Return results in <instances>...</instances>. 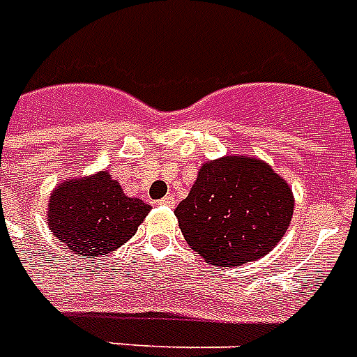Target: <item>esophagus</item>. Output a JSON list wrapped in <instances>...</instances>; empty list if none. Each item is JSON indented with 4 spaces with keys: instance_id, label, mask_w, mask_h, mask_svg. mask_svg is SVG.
I'll use <instances>...</instances> for the list:
<instances>
[{
    "instance_id": "34e87169",
    "label": "esophagus",
    "mask_w": 357,
    "mask_h": 357,
    "mask_svg": "<svg viewBox=\"0 0 357 357\" xmlns=\"http://www.w3.org/2000/svg\"><path fill=\"white\" fill-rule=\"evenodd\" d=\"M158 202H160L162 206H174V202H176V201H174L170 195H168V197H164V199H160Z\"/></svg>"
}]
</instances>
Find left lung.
I'll return each mask as SVG.
<instances>
[{
	"label": "left lung",
	"instance_id": "left-lung-1",
	"mask_svg": "<svg viewBox=\"0 0 357 357\" xmlns=\"http://www.w3.org/2000/svg\"><path fill=\"white\" fill-rule=\"evenodd\" d=\"M292 208L291 187L268 164L224 156L202 166L176 218L206 264L229 268L268 255L291 224Z\"/></svg>",
	"mask_w": 357,
	"mask_h": 357
}]
</instances>
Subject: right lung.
<instances>
[{
	"label": "right lung",
	"instance_id": "obj_1",
	"mask_svg": "<svg viewBox=\"0 0 357 357\" xmlns=\"http://www.w3.org/2000/svg\"><path fill=\"white\" fill-rule=\"evenodd\" d=\"M151 206L126 197L109 172L65 181L50 199V227L59 241L82 258L112 252L133 237Z\"/></svg>",
	"mask_w": 357,
	"mask_h": 357
}]
</instances>
